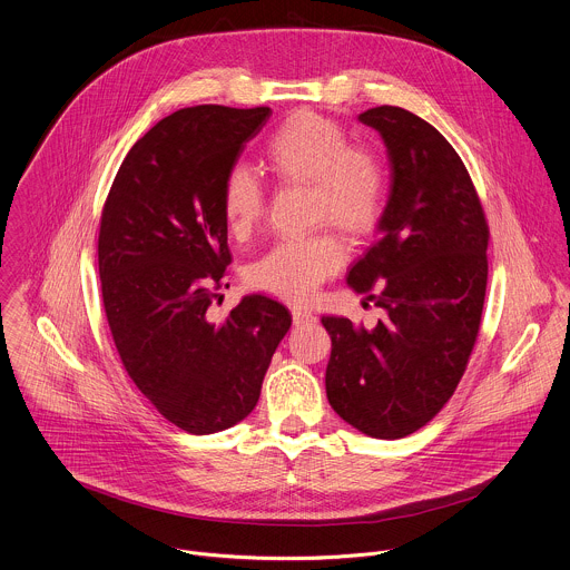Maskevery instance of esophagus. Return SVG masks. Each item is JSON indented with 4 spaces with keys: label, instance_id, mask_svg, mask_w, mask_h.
<instances>
[{
    "label": "esophagus",
    "instance_id": "obj_1",
    "mask_svg": "<svg viewBox=\"0 0 570 570\" xmlns=\"http://www.w3.org/2000/svg\"><path fill=\"white\" fill-rule=\"evenodd\" d=\"M292 318H294V325H309V323L316 321V316L312 312H305V309H294Z\"/></svg>",
    "mask_w": 570,
    "mask_h": 570
}]
</instances>
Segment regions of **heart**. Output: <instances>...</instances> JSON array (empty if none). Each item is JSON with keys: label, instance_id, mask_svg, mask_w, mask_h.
<instances>
[{"label": "heart", "instance_id": "obj_1", "mask_svg": "<svg viewBox=\"0 0 570 570\" xmlns=\"http://www.w3.org/2000/svg\"><path fill=\"white\" fill-rule=\"evenodd\" d=\"M263 158L281 183L309 185V209L316 223L330 220L350 236L374 232L387 205L383 158L330 116L301 109L267 138ZM220 209L229 234L247 238L265 216V189L252 169L236 165L220 189ZM345 261L343 243L330 232L285 238L247 269L252 287L289 303H305Z\"/></svg>", "mask_w": 570, "mask_h": 570}]
</instances>
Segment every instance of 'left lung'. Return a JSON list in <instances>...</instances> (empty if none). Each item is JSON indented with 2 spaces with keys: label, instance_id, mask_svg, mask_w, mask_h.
Returning a JSON list of instances; mask_svg holds the SVG:
<instances>
[{
  "label": "left lung",
  "instance_id": "left-lung-1",
  "mask_svg": "<svg viewBox=\"0 0 570 570\" xmlns=\"http://www.w3.org/2000/svg\"><path fill=\"white\" fill-rule=\"evenodd\" d=\"M392 165L379 240L347 285L385 312L376 327L323 316L332 338L325 390L334 412L374 439H401L454 394L472 354L488 283V220L465 165L425 120L374 107Z\"/></svg>",
  "mask_w": 570,
  "mask_h": 570
}]
</instances>
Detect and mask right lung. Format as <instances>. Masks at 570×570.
Returning a JSON list of instances; mask_svg holds the SVG:
<instances>
[{
    "label": "right lung",
    "instance_id": "obj_1",
    "mask_svg": "<svg viewBox=\"0 0 570 570\" xmlns=\"http://www.w3.org/2000/svg\"><path fill=\"white\" fill-rule=\"evenodd\" d=\"M269 116L220 105L167 116L131 147L102 209L100 289L116 350L145 399L189 434L227 430L256 407L292 325L263 294L223 323L207 312L232 263L223 180Z\"/></svg>",
    "mask_w": 570,
    "mask_h": 570
}]
</instances>
